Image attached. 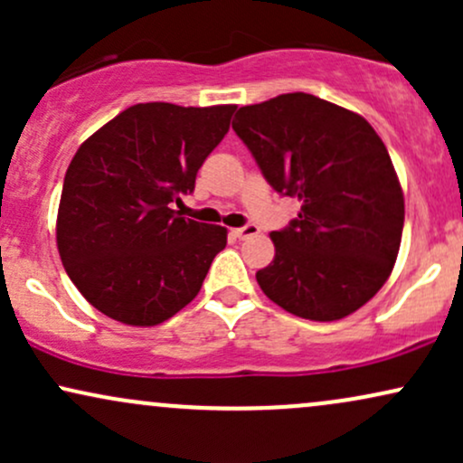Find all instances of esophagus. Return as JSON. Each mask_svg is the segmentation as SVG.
Returning <instances> with one entry per match:
<instances>
[{
  "instance_id": "1",
  "label": "esophagus",
  "mask_w": 463,
  "mask_h": 463,
  "mask_svg": "<svg viewBox=\"0 0 463 463\" xmlns=\"http://www.w3.org/2000/svg\"><path fill=\"white\" fill-rule=\"evenodd\" d=\"M232 235H235L237 239L257 237L259 235V226L257 224H246V226H241V228H235V231H232Z\"/></svg>"
}]
</instances>
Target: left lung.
<instances>
[{
	"label": "left lung",
	"instance_id": "1",
	"mask_svg": "<svg viewBox=\"0 0 463 463\" xmlns=\"http://www.w3.org/2000/svg\"><path fill=\"white\" fill-rule=\"evenodd\" d=\"M232 130L300 213L274 231V261L257 280L305 320H342L390 279L405 198L385 143L364 117L309 93L241 106Z\"/></svg>",
	"mask_w": 463,
	"mask_h": 463
}]
</instances>
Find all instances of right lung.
Masks as SVG:
<instances>
[{"label":"right lung","instance_id":"obj_1","mask_svg":"<svg viewBox=\"0 0 463 463\" xmlns=\"http://www.w3.org/2000/svg\"><path fill=\"white\" fill-rule=\"evenodd\" d=\"M235 109L135 104L78 147L56 243L69 279L104 316L154 326L198 296L226 228L183 217L172 202L195 189Z\"/></svg>","mask_w":463,"mask_h":463}]
</instances>
